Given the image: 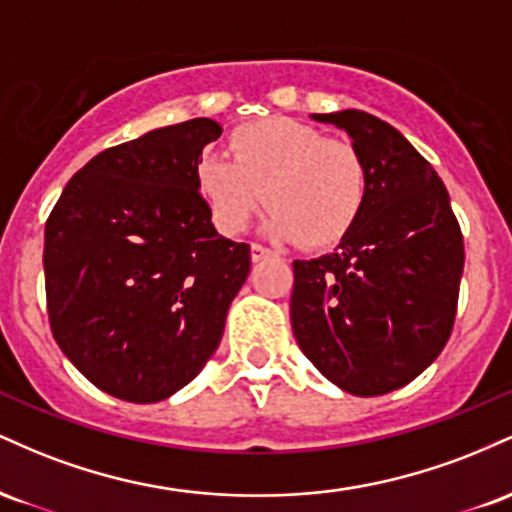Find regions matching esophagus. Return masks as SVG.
<instances>
[{
    "instance_id": "obj_1",
    "label": "esophagus",
    "mask_w": 512,
    "mask_h": 512,
    "mask_svg": "<svg viewBox=\"0 0 512 512\" xmlns=\"http://www.w3.org/2000/svg\"><path fill=\"white\" fill-rule=\"evenodd\" d=\"M269 255H272V250L264 248V245H260V243H252L250 245V260L252 262H260V260H264V257H269Z\"/></svg>"
}]
</instances>
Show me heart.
Instances as JSON below:
<instances>
[{"label":"heart","instance_id":"b5f03b06","mask_svg":"<svg viewBox=\"0 0 512 512\" xmlns=\"http://www.w3.org/2000/svg\"><path fill=\"white\" fill-rule=\"evenodd\" d=\"M231 158L204 154L195 187L211 221L238 236L269 202L267 231L308 248L337 243L354 228L368 199L366 158L351 142L291 117L240 125L228 137Z\"/></svg>","mask_w":512,"mask_h":512}]
</instances>
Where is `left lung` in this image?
Returning <instances> with one entry per match:
<instances>
[{
  "mask_svg": "<svg viewBox=\"0 0 512 512\" xmlns=\"http://www.w3.org/2000/svg\"><path fill=\"white\" fill-rule=\"evenodd\" d=\"M313 120L344 129L366 158L368 199L334 252L293 262V337L330 383L378 397L448 344L462 231L443 180L395 127L363 110Z\"/></svg>",
  "mask_w": 512,
  "mask_h": 512,
  "instance_id": "obj_1",
  "label": "left lung"
}]
</instances>
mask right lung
Segmentation results:
<instances>
[{"instance_id":"obj_1","label":"right lung","mask_w":512,"mask_h":512,"mask_svg":"<svg viewBox=\"0 0 512 512\" xmlns=\"http://www.w3.org/2000/svg\"><path fill=\"white\" fill-rule=\"evenodd\" d=\"M209 117L93 156L45 223L55 342L98 390L161 402L197 378L250 274V245L216 233L195 187Z\"/></svg>"}]
</instances>
